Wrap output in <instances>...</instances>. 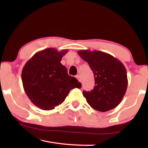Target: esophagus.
Returning a JSON list of instances; mask_svg holds the SVG:
<instances>
[{
	"mask_svg": "<svg viewBox=\"0 0 148 148\" xmlns=\"http://www.w3.org/2000/svg\"><path fill=\"white\" fill-rule=\"evenodd\" d=\"M75 77L77 79V80L79 81V82H81V79H80V76L79 75H76Z\"/></svg>",
	"mask_w": 148,
	"mask_h": 148,
	"instance_id": "1",
	"label": "esophagus"
}]
</instances>
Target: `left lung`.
<instances>
[{"instance_id":"1","label":"left lung","mask_w":148,"mask_h":148,"mask_svg":"<svg viewBox=\"0 0 148 148\" xmlns=\"http://www.w3.org/2000/svg\"><path fill=\"white\" fill-rule=\"evenodd\" d=\"M79 56L94 72L95 86L83 92L87 102L96 110L106 112L120 104L127 88V71L120 60L98 50H79Z\"/></svg>"}]
</instances>
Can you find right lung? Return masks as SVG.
Segmentation results:
<instances>
[{"instance_id":"obj_1","label":"right lung","mask_w":148,"mask_h":148,"mask_svg":"<svg viewBox=\"0 0 148 148\" xmlns=\"http://www.w3.org/2000/svg\"><path fill=\"white\" fill-rule=\"evenodd\" d=\"M68 50L48 48L36 53L24 65L21 79L25 94L40 109L50 110L65 100L71 90L81 88L75 77L60 63Z\"/></svg>"}]
</instances>
